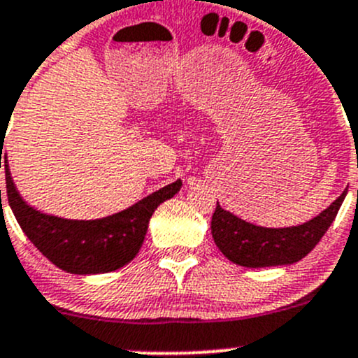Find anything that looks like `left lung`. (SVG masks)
Returning a JSON list of instances; mask_svg holds the SVG:
<instances>
[{
	"label": "left lung",
	"mask_w": 358,
	"mask_h": 358,
	"mask_svg": "<svg viewBox=\"0 0 358 358\" xmlns=\"http://www.w3.org/2000/svg\"><path fill=\"white\" fill-rule=\"evenodd\" d=\"M346 190L319 216L298 227L265 229L237 218L216 204L211 234L220 251L232 263L248 268L291 265L305 258L319 244L334 222Z\"/></svg>",
	"instance_id": "left-lung-1"
}]
</instances>
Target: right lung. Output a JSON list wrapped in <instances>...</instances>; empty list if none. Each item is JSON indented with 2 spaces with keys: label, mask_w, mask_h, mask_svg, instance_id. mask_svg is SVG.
Returning a JSON list of instances; mask_svg holds the SVG:
<instances>
[{
  "label": "right lung",
  "mask_w": 358,
  "mask_h": 358,
  "mask_svg": "<svg viewBox=\"0 0 358 358\" xmlns=\"http://www.w3.org/2000/svg\"><path fill=\"white\" fill-rule=\"evenodd\" d=\"M1 164L5 166L6 197L20 229L53 265L78 275L114 272L128 265L142 248L149 220L157 206L182 189V180H176L107 218L66 220L43 215L25 204L13 185L5 156L0 157V168Z\"/></svg>",
  "instance_id": "right-lung-1"
}]
</instances>
